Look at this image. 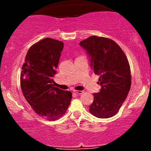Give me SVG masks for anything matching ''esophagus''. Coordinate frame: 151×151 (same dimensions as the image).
<instances>
[{"label":"esophagus","mask_w":151,"mask_h":151,"mask_svg":"<svg viewBox=\"0 0 151 151\" xmlns=\"http://www.w3.org/2000/svg\"><path fill=\"white\" fill-rule=\"evenodd\" d=\"M74 92H75L77 94H81L83 93L82 91H78V90H74Z\"/></svg>","instance_id":"1"}]
</instances>
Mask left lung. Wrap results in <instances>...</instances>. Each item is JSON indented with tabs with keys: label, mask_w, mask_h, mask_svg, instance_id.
Masks as SVG:
<instances>
[{
	"label": "left lung",
	"mask_w": 151,
	"mask_h": 151,
	"mask_svg": "<svg viewBox=\"0 0 151 151\" xmlns=\"http://www.w3.org/2000/svg\"><path fill=\"white\" fill-rule=\"evenodd\" d=\"M90 58L91 67L99 75L101 88L93 93L89 112L100 119L115 115L130 91L131 75L127 58L112 40L91 36L79 42Z\"/></svg>",
	"instance_id": "left-lung-1"
}]
</instances>
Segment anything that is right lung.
I'll return each mask as SVG.
<instances>
[{
  "instance_id": "add662e5",
  "label": "right lung",
  "mask_w": 151,
  "mask_h": 151,
  "mask_svg": "<svg viewBox=\"0 0 151 151\" xmlns=\"http://www.w3.org/2000/svg\"><path fill=\"white\" fill-rule=\"evenodd\" d=\"M64 43L52 38L39 41L27 51L20 73V85L26 101L36 114L55 121L65 114L72 92L53 86Z\"/></svg>"
}]
</instances>
